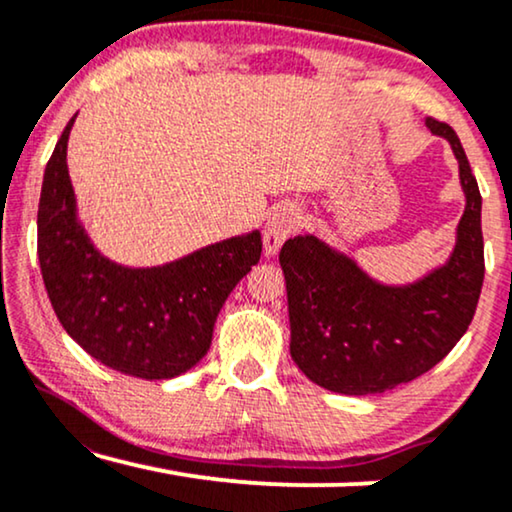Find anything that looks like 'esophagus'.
<instances>
[{
  "instance_id": "1",
  "label": "esophagus",
  "mask_w": 512,
  "mask_h": 512,
  "mask_svg": "<svg viewBox=\"0 0 512 512\" xmlns=\"http://www.w3.org/2000/svg\"><path fill=\"white\" fill-rule=\"evenodd\" d=\"M298 221H300V212H298V207H293V205H282L270 214V219H268V223H265V230H263L265 256L277 254L286 237L296 230Z\"/></svg>"
}]
</instances>
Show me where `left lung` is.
Wrapping results in <instances>:
<instances>
[{
	"label": "left lung",
	"mask_w": 512,
	"mask_h": 512,
	"mask_svg": "<svg viewBox=\"0 0 512 512\" xmlns=\"http://www.w3.org/2000/svg\"><path fill=\"white\" fill-rule=\"evenodd\" d=\"M459 163L464 214L450 258L410 284H384L317 235L286 240L291 359L307 380L335 394H382L424 375L471 324L485 279L482 198L457 132L426 118Z\"/></svg>",
	"instance_id": "8db88e82"
}]
</instances>
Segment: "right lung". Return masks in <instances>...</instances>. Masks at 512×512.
<instances>
[{
  "mask_svg": "<svg viewBox=\"0 0 512 512\" xmlns=\"http://www.w3.org/2000/svg\"><path fill=\"white\" fill-rule=\"evenodd\" d=\"M67 123L41 184L37 254L60 324L104 366L142 380H170L200 363L216 317L237 282L261 261V233L207 244L153 268L100 254L76 209L67 170Z\"/></svg>",
  "mask_w": 512,
  "mask_h": 512,
  "instance_id": "add662e5",
  "label": "right lung"
}]
</instances>
